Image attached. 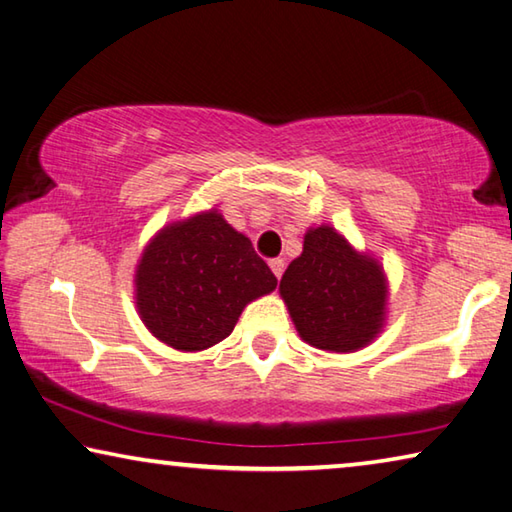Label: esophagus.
Masks as SVG:
<instances>
[{
    "instance_id": "1",
    "label": "esophagus",
    "mask_w": 512,
    "mask_h": 512,
    "mask_svg": "<svg viewBox=\"0 0 512 512\" xmlns=\"http://www.w3.org/2000/svg\"><path fill=\"white\" fill-rule=\"evenodd\" d=\"M270 267H272V272H274L276 279H281L283 270H286V263H283V258H272V261H270Z\"/></svg>"
}]
</instances>
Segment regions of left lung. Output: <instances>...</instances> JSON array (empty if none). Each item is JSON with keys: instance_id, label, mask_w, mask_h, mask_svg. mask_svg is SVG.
Instances as JSON below:
<instances>
[{"instance_id": "left-lung-1", "label": "left lung", "mask_w": 512, "mask_h": 512, "mask_svg": "<svg viewBox=\"0 0 512 512\" xmlns=\"http://www.w3.org/2000/svg\"><path fill=\"white\" fill-rule=\"evenodd\" d=\"M279 292L295 329L311 347L349 354L381 333L388 281L370 254H360L333 226H313L304 251L288 265Z\"/></svg>"}]
</instances>
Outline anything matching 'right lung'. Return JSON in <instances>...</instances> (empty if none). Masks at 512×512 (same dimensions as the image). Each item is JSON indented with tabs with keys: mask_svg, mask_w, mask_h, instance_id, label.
Segmentation results:
<instances>
[{
	"mask_svg": "<svg viewBox=\"0 0 512 512\" xmlns=\"http://www.w3.org/2000/svg\"><path fill=\"white\" fill-rule=\"evenodd\" d=\"M276 276L215 208L163 226L136 267V306L149 333L179 351H201L233 331L249 301Z\"/></svg>",
	"mask_w": 512,
	"mask_h": 512,
	"instance_id": "obj_1",
	"label": "right lung"
}]
</instances>
